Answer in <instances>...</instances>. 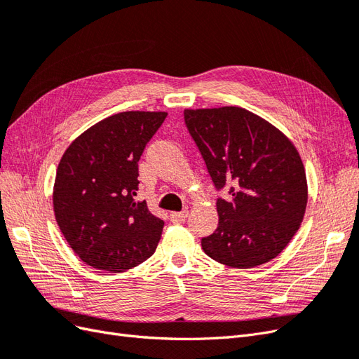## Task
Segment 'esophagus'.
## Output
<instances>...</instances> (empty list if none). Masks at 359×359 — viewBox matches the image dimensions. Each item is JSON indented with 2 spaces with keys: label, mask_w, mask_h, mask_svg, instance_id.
I'll list each match as a JSON object with an SVG mask.
<instances>
[{
  "label": "esophagus",
  "mask_w": 359,
  "mask_h": 359,
  "mask_svg": "<svg viewBox=\"0 0 359 359\" xmlns=\"http://www.w3.org/2000/svg\"><path fill=\"white\" fill-rule=\"evenodd\" d=\"M187 215H189L187 211H181V212L173 211V212H170V220H172L173 223H182L184 220L187 219Z\"/></svg>",
  "instance_id": "esophagus-1"
}]
</instances>
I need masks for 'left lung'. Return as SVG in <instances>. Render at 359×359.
I'll list each match as a JSON object with an SVG mask.
<instances>
[{
    "instance_id": "left-lung-1",
    "label": "left lung",
    "mask_w": 359,
    "mask_h": 359,
    "mask_svg": "<svg viewBox=\"0 0 359 359\" xmlns=\"http://www.w3.org/2000/svg\"><path fill=\"white\" fill-rule=\"evenodd\" d=\"M184 119L214 186L219 227L203 252L247 269L277 257L299 229L307 208L306 169L292 140L266 119L238 106L186 109Z\"/></svg>"
}]
</instances>
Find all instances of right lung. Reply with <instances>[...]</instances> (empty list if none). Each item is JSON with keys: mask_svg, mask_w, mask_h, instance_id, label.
I'll list each match as a JSON object with an SVG mask.
<instances>
[{"mask_svg": "<svg viewBox=\"0 0 359 359\" xmlns=\"http://www.w3.org/2000/svg\"><path fill=\"white\" fill-rule=\"evenodd\" d=\"M168 112L128 111L85 130L62 154L53 212L82 262L123 273L153 256L165 222L136 201L137 161Z\"/></svg>", "mask_w": 359, "mask_h": 359, "instance_id": "add662e5", "label": "right lung"}]
</instances>
